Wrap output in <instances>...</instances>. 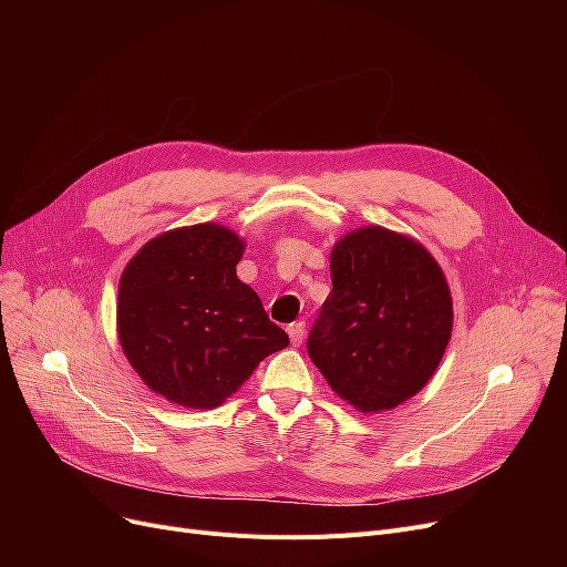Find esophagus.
<instances>
[{"mask_svg": "<svg viewBox=\"0 0 567 567\" xmlns=\"http://www.w3.org/2000/svg\"><path fill=\"white\" fill-rule=\"evenodd\" d=\"M287 333H289V340L293 347H301L303 344V338H306V323L303 321H293L287 326Z\"/></svg>", "mask_w": 567, "mask_h": 567, "instance_id": "esophagus-1", "label": "esophagus"}]
</instances>
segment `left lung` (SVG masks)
I'll return each mask as SVG.
<instances>
[{"mask_svg":"<svg viewBox=\"0 0 567 567\" xmlns=\"http://www.w3.org/2000/svg\"><path fill=\"white\" fill-rule=\"evenodd\" d=\"M331 280L308 336L310 359L353 409H395L430 381L451 342L441 266L413 238L372 225L333 246Z\"/></svg>","mask_w":567,"mask_h":567,"instance_id":"8db88e82","label":"left lung"}]
</instances>
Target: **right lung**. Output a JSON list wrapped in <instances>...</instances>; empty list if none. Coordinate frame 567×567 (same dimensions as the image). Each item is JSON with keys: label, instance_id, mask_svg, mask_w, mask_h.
<instances>
[{"label": "right lung", "instance_id": "right-lung-1", "mask_svg": "<svg viewBox=\"0 0 567 567\" xmlns=\"http://www.w3.org/2000/svg\"><path fill=\"white\" fill-rule=\"evenodd\" d=\"M244 246L216 223L172 229L144 244L118 280V342L148 389L174 404H223L289 344L236 278Z\"/></svg>", "mask_w": 567, "mask_h": 567}]
</instances>
